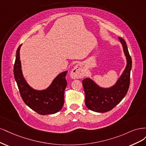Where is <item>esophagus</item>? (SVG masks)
<instances>
[{"instance_id": "34e87169", "label": "esophagus", "mask_w": 146, "mask_h": 146, "mask_svg": "<svg viewBox=\"0 0 146 146\" xmlns=\"http://www.w3.org/2000/svg\"><path fill=\"white\" fill-rule=\"evenodd\" d=\"M86 71L81 65L78 64L73 67L70 72V76L72 79H81L85 76Z\"/></svg>"}]
</instances>
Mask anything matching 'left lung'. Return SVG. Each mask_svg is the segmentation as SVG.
<instances>
[{"instance_id":"obj_1","label":"left lung","mask_w":146,"mask_h":146,"mask_svg":"<svg viewBox=\"0 0 146 146\" xmlns=\"http://www.w3.org/2000/svg\"><path fill=\"white\" fill-rule=\"evenodd\" d=\"M126 59V66L114 85L102 87L90 78H85L82 85L86 95V105L95 112L105 113L111 110L122 101L127 93L130 85L131 59L125 40L118 37Z\"/></svg>"}]
</instances>
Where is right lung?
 <instances>
[{
  "label": "right lung",
  "instance_id": "right-lung-1",
  "mask_svg": "<svg viewBox=\"0 0 146 146\" xmlns=\"http://www.w3.org/2000/svg\"><path fill=\"white\" fill-rule=\"evenodd\" d=\"M16 51L14 65V75L23 101L33 110L42 115L54 114L59 111L64 104V92L67 82L65 76L67 71L59 73L50 85L44 90L31 87L23 76L20 60V49Z\"/></svg>",
  "mask_w": 146,
  "mask_h": 146
}]
</instances>
